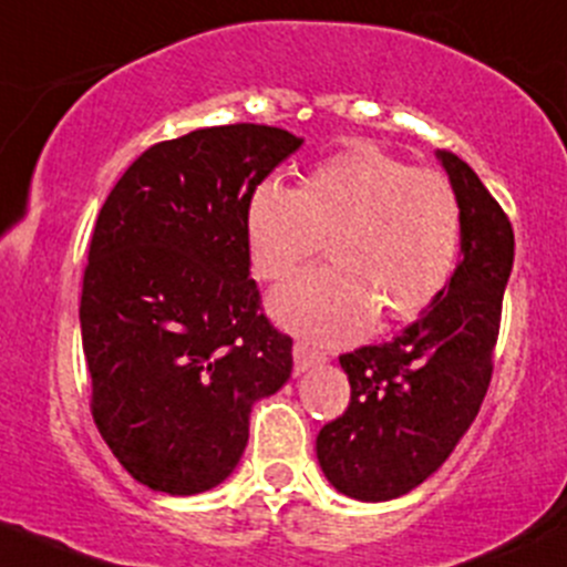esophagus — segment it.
I'll list each match as a JSON object with an SVG mask.
<instances>
[{
	"instance_id": "1",
	"label": "esophagus",
	"mask_w": 567,
	"mask_h": 567,
	"mask_svg": "<svg viewBox=\"0 0 567 567\" xmlns=\"http://www.w3.org/2000/svg\"><path fill=\"white\" fill-rule=\"evenodd\" d=\"M293 360H296V374H303V371L312 369V365L326 363V354L312 350L307 341H296V344H293Z\"/></svg>"
}]
</instances>
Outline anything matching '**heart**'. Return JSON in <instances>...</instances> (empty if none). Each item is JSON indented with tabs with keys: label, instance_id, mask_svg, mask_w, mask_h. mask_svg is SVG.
<instances>
[{
	"label": "heart",
	"instance_id": "1",
	"mask_svg": "<svg viewBox=\"0 0 567 567\" xmlns=\"http://www.w3.org/2000/svg\"><path fill=\"white\" fill-rule=\"evenodd\" d=\"M252 271L282 279L320 252L315 269L274 290L282 326L336 344L414 320L444 293L463 236L457 193L439 172L414 169L377 147H352L317 164L301 188L260 183L247 198Z\"/></svg>",
	"mask_w": 567,
	"mask_h": 567
}]
</instances>
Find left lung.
<instances>
[{"label":"left lung","mask_w":567,"mask_h":567,"mask_svg":"<svg viewBox=\"0 0 567 567\" xmlns=\"http://www.w3.org/2000/svg\"><path fill=\"white\" fill-rule=\"evenodd\" d=\"M439 161L463 215V260L401 336L341 354L350 406L317 435L322 474L354 501H393L435 474L493 379L514 228L463 158L439 151Z\"/></svg>","instance_id":"obj_1"}]
</instances>
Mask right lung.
Segmentation results:
<instances>
[{
	"instance_id": "obj_1",
	"label": "right lung",
	"mask_w": 567,
	"mask_h": 567,
	"mask_svg": "<svg viewBox=\"0 0 567 567\" xmlns=\"http://www.w3.org/2000/svg\"><path fill=\"white\" fill-rule=\"evenodd\" d=\"M301 142L258 123L158 142L96 217L80 296L91 414L155 493L196 495L231 476L252 403L293 371V339L260 312L245 213Z\"/></svg>"
}]
</instances>
